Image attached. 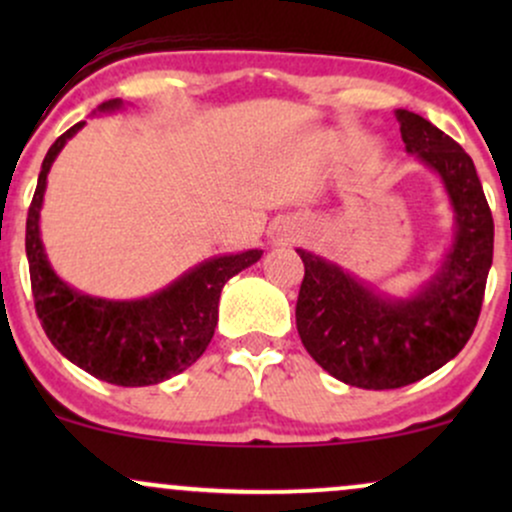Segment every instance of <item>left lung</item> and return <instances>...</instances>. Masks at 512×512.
<instances>
[{"label": "left lung", "instance_id": "1", "mask_svg": "<svg viewBox=\"0 0 512 512\" xmlns=\"http://www.w3.org/2000/svg\"><path fill=\"white\" fill-rule=\"evenodd\" d=\"M395 115L407 154L436 170L455 211V238L438 272L411 298H387L339 264L298 250L301 342L327 373L363 390L411 385L460 354L477 327L493 260V216L472 158L421 115Z\"/></svg>", "mask_w": 512, "mask_h": 512}]
</instances>
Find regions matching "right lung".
Returning <instances> with one entry per match:
<instances>
[{"label":"right lung","mask_w":512,"mask_h":512,"mask_svg":"<svg viewBox=\"0 0 512 512\" xmlns=\"http://www.w3.org/2000/svg\"><path fill=\"white\" fill-rule=\"evenodd\" d=\"M117 108H122L120 98L98 105L101 113ZM84 125L76 122L50 146L28 207L26 255L35 313L52 346L93 378L122 387L163 383L204 354L219 322L223 284L260 260L262 250L211 257L139 301H105L64 284L40 240V207L52 161Z\"/></svg>","instance_id":"obj_1"}]
</instances>
